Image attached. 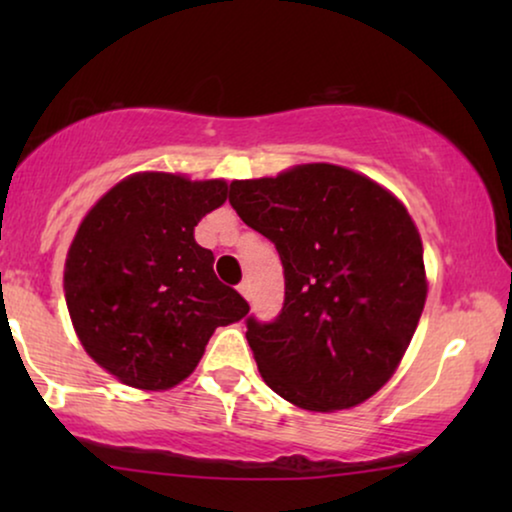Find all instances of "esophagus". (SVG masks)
I'll return each instance as SVG.
<instances>
[{
  "label": "esophagus",
  "instance_id": "esophagus-1",
  "mask_svg": "<svg viewBox=\"0 0 512 512\" xmlns=\"http://www.w3.org/2000/svg\"><path fill=\"white\" fill-rule=\"evenodd\" d=\"M237 291H240L247 300H251V284L249 282H242L240 286H237Z\"/></svg>",
  "mask_w": 512,
  "mask_h": 512
}]
</instances>
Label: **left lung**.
Here are the masks:
<instances>
[{"label":"left lung","instance_id":"left-lung-1","mask_svg":"<svg viewBox=\"0 0 512 512\" xmlns=\"http://www.w3.org/2000/svg\"><path fill=\"white\" fill-rule=\"evenodd\" d=\"M228 200L284 265L282 312L247 319L265 384L314 412L366 401L394 375L424 310V249L408 209L328 163L233 181Z\"/></svg>","mask_w":512,"mask_h":512}]
</instances>
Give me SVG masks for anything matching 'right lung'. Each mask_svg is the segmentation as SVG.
<instances>
[{"mask_svg":"<svg viewBox=\"0 0 512 512\" xmlns=\"http://www.w3.org/2000/svg\"><path fill=\"white\" fill-rule=\"evenodd\" d=\"M226 198L223 179L132 174L76 230L65 263L69 317L90 359L128 387L160 391L186 380L216 328L249 312L193 237Z\"/></svg>","mask_w":512,"mask_h":512,"instance_id":"obj_1","label":"right lung"}]
</instances>
